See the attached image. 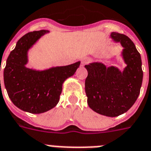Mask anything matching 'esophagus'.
<instances>
[{"label":"esophagus","mask_w":151,"mask_h":151,"mask_svg":"<svg viewBox=\"0 0 151 151\" xmlns=\"http://www.w3.org/2000/svg\"><path fill=\"white\" fill-rule=\"evenodd\" d=\"M87 62H88V59H87V58H83V59H82L81 60V64L83 65V64H87Z\"/></svg>","instance_id":"esophagus-1"}]
</instances>
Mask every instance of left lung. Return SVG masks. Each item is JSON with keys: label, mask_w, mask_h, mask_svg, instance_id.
Instances as JSON below:
<instances>
[{"label": "left lung", "mask_w": 151, "mask_h": 151, "mask_svg": "<svg viewBox=\"0 0 151 151\" xmlns=\"http://www.w3.org/2000/svg\"><path fill=\"white\" fill-rule=\"evenodd\" d=\"M110 37L120 43L121 56L126 64L123 70L115 66L92 62L84 66L88 72L85 92L90 108L97 114L114 117L126 113L140 94L143 81L140 53L128 37L111 32Z\"/></svg>", "instance_id": "8db88e82"}]
</instances>
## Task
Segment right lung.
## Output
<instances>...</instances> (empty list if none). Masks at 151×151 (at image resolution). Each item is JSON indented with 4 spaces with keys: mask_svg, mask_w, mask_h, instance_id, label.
<instances>
[{
    "mask_svg": "<svg viewBox=\"0 0 151 151\" xmlns=\"http://www.w3.org/2000/svg\"><path fill=\"white\" fill-rule=\"evenodd\" d=\"M49 32L40 30L24 35L9 54L4 70V83L9 98L25 112L41 114L54 108L59 102L64 82L75 73L81 64L78 61L44 70L27 68L30 49Z\"/></svg>",
    "mask_w": 151,
    "mask_h": 151,
    "instance_id": "obj_1",
    "label": "right lung"
}]
</instances>
